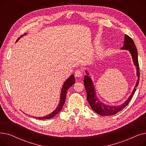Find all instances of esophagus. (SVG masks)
Here are the masks:
<instances>
[{
	"instance_id": "1",
	"label": "esophagus",
	"mask_w": 146,
	"mask_h": 146,
	"mask_svg": "<svg viewBox=\"0 0 146 146\" xmlns=\"http://www.w3.org/2000/svg\"><path fill=\"white\" fill-rule=\"evenodd\" d=\"M74 76L76 78H79V77H81V76H82L83 74H82V72L80 70H77L75 71V73H74Z\"/></svg>"
}]
</instances>
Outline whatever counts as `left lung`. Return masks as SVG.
<instances>
[{
	"instance_id": "obj_1",
	"label": "left lung",
	"mask_w": 146,
	"mask_h": 146,
	"mask_svg": "<svg viewBox=\"0 0 146 146\" xmlns=\"http://www.w3.org/2000/svg\"><path fill=\"white\" fill-rule=\"evenodd\" d=\"M121 50H128L129 53L131 54L134 64L136 67L137 76L138 77L135 86H134L131 94L130 95V96L125 101V102H124L123 104L118 105H107L99 100L96 95L94 84L90 78V76L87 70L85 71L86 75H85V77H84V85H85L86 90L87 100L91 107V108L93 110V111H94L99 115H113L115 114L122 110H123L129 104L131 98L135 93L137 87L139 85L140 71L139 61H138L137 50L133 40L127 35H125L124 45L121 48Z\"/></svg>"
}]
</instances>
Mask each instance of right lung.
I'll list each match as a JSON object with an SVG mask.
<instances>
[{
  "instance_id": "right-lung-1",
  "label": "right lung",
  "mask_w": 146,
  "mask_h": 146,
  "mask_svg": "<svg viewBox=\"0 0 146 146\" xmlns=\"http://www.w3.org/2000/svg\"><path fill=\"white\" fill-rule=\"evenodd\" d=\"M24 35H27V34H24ZM24 36L21 35L19 38H18V40H17L16 42H17L20 38ZM75 83V79H74V76L73 74L71 75L70 77L68 78L67 80H66V81L64 82L63 85L62 86V88H61V94H60V101L59 103L57 106V108L55 109V110H54L51 113L47 115L42 117H34L36 118H38L39 119H50L53 118L55 115L61 111L63 108V105L65 103L66 101V94H67V92L68 90V89L70 88L72 85H73Z\"/></svg>"
}]
</instances>
